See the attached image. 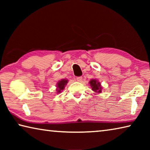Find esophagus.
Returning <instances> with one entry per match:
<instances>
[{"label": "esophagus", "mask_w": 150, "mask_h": 150, "mask_svg": "<svg viewBox=\"0 0 150 150\" xmlns=\"http://www.w3.org/2000/svg\"><path fill=\"white\" fill-rule=\"evenodd\" d=\"M82 79H83L82 77H77L76 78V80H77L78 82H81V81H82Z\"/></svg>", "instance_id": "34e87169"}]
</instances>
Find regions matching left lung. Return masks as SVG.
Here are the masks:
<instances>
[{"mask_svg":"<svg viewBox=\"0 0 150 150\" xmlns=\"http://www.w3.org/2000/svg\"><path fill=\"white\" fill-rule=\"evenodd\" d=\"M89 84L91 85V88H92V90L95 93H101V90H102V87L100 85V83L98 82L97 80L96 79H91L89 82Z\"/></svg>","mask_w":150,"mask_h":150,"instance_id":"8db88e82","label":"left lung"}]
</instances>
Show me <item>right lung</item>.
Returning <instances> with one entry per match:
<instances>
[{
    "label": "right lung",
    "mask_w": 150,
    "mask_h": 150,
    "mask_svg": "<svg viewBox=\"0 0 150 150\" xmlns=\"http://www.w3.org/2000/svg\"><path fill=\"white\" fill-rule=\"evenodd\" d=\"M67 82H68V80L63 79L59 81V82L57 83V89H56L57 93H61V91L64 89L65 86L67 85Z\"/></svg>",
    "instance_id": "add662e5"
}]
</instances>
